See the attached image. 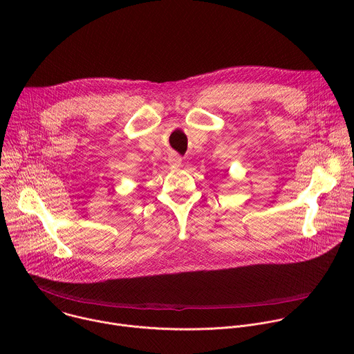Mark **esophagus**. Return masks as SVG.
<instances>
[{
    "label": "esophagus",
    "instance_id": "1",
    "mask_svg": "<svg viewBox=\"0 0 354 354\" xmlns=\"http://www.w3.org/2000/svg\"><path fill=\"white\" fill-rule=\"evenodd\" d=\"M169 162H171L172 168H178V167H180L182 160L179 156H172V157H169Z\"/></svg>",
    "mask_w": 354,
    "mask_h": 354
}]
</instances>
